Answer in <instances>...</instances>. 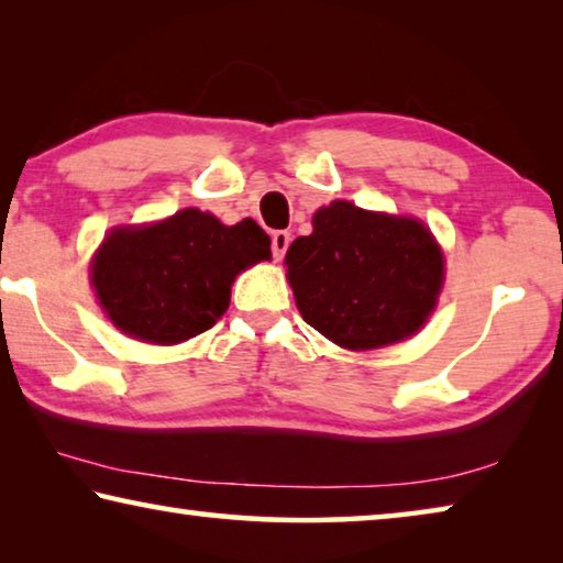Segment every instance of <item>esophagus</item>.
Here are the masks:
<instances>
[{
    "mask_svg": "<svg viewBox=\"0 0 563 563\" xmlns=\"http://www.w3.org/2000/svg\"><path fill=\"white\" fill-rule=\"evenodd\" d=\"M290 245V233L288 231H275L271 235V251H273V258L275 261H283L285 251H288Z\"/></svg>",
    "mask_w": 563,
    "mask_h": 563,
    "instance_id": "esophagus-1",
    "label": "esophagus"
}]
</instances>
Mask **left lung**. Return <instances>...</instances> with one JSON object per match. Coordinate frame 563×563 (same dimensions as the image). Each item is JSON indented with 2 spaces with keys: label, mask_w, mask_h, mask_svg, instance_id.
<instances>
[{
  "label": "left lung",
  "mask_w": 563,
  "mask_h": 563,
  "mask_svg": "<svg viewBox=\"0 0 563 563\" xmlns=\"http://www.w3.org/2000/svg\"><path fill=\"white\" fill-rule=\"evenodd\" d=\"M285 265L302 320L347 350L415 335L444 278L442 253L422 223L347 201L320 208Z\"/></svg>",
  "instance_id": "1"
}]
</instances>
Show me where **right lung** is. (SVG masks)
<instances>
[{
    "label": "right lung",
    "mask_w": 563,
    "mask_h": 563,
    "mask_svg": "<svg viewBox=\"0 0 563 563\" xmlns=\"http://www.w3.org/2000/svg\"><path fill=\"white\" fill-rule=\"evenodd\" d=\"M268 258L271 238L251 218L223 225L186 208L154 225L113 231L91 280L119 330L174 345L211 330L228 310L235 275Z\"/></svg>",
    "instance_id": "right-lung-1"
}]
</instances>
